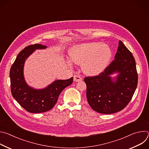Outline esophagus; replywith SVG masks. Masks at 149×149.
Returning <instances> with one entry per match:
<instances>
[{
  "label": "esophagus",
  "mask_w": 149,
  "mask_h": 149,
  "mask_svg": "<svg viewBox=\"0 0 149 149\" xmlns=\"http://www.w3.org/2000/svg\"><path fill=\"white\" fill-rule=\"evenodd\" d=\"M82 78L79 76V75H75L74 76V81H75V82H79V81H82Z\"/></svg>",
  "instance_id": "34e87169"
}]
</instances>
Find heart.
Listing matches in <instances>:
<instances>
[{
  "instance_id": "1",
  "label": "heart",
  "mask_w": 149,
  "mask_h": 149,
  "mask_svg": "<svg viewBox=\"0 0 149 149\" xmlns=\"http://www.w3.org/2000/svg\"><path fill=\"white\" fill-rule=\"evenodd\" d=\"M111 56L110 47L98 42L76 45L70 51L71 61L77 64H83L84 72L90 75L103 72L107 67Z\"/></svg>"
}]
</instances>
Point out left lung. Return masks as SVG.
I'll use <instances>...</instances> for the list:
<instances>
[{"label":"left lung","mask_w":149,"mask_h":149,"mask_svg":"<svg viewBox=\"0 0 149 149\" xmlns=\"http://www.w3.org/2000/svg\"><path fill=\"white\" fill-rule=\"evenodd\" d=\"M114 60L104 72L84 78L90 107L101 114H113L124 109L137 88L138 75L132 52L121 40ZM117 73L115 78L111 75Z\"/></svg>","instance_id":"obj_1"}]
</instances>
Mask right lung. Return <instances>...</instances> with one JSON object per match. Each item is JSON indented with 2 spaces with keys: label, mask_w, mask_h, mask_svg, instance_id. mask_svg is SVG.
<instances>
[{
  "label": "right lung",
  "mask_w": 149,
  "mask_h": 149,
  "mask_svg": "<svg viewBox=\"0 0 149 149\" xmlns=\"http://www.w3.org/2000/svg\"><path fill=\"white\" fill-rule=\"evenodd\" d=\"M47 48L37 44L25 47L17 55L10 71L13 97L25 110L32 113H44L52 109L62 90L73 82V77L65 80L58 79L42 89H35L27 84L24 75L25 60L36 49Z\"/></svg>",
  "instance_id": "obj_1"
}]
</instances>
